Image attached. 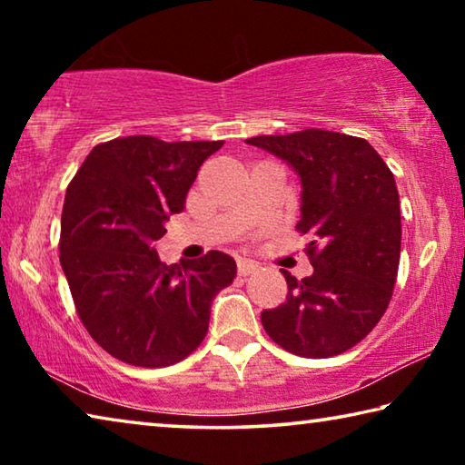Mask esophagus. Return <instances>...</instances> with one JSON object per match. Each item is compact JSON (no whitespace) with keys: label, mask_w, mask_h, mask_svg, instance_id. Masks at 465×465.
I'll return each instance as SVG.
<instances>
[{"label":"esophagus","mask_w":465,"mask_h":465,"mask_svg":"<svg viewBox=\"0 0 465 465\" xmlns=\"http://www.w3.org/2000/svg\"><path fill=\"white\" fill-rule=\"evenodd\" d=\"M258 271V264L254 261H250V258H240L238 261V274L240 277H248V274L256 272Z\"/></svg>","instance_id":"obj_1"}]
</instances>
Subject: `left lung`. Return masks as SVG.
<instances>
[{
    "mask_svg": "<svg viewBox=\"0 0 465 465\" xmlns=\"http://www.w3.org/2000/svg\"><path fill=\"white\" fill-rule=\"evenodd\" d=\"M285 160L302 180L297 230L310 235L313 272L282 271L287 302L261 313L274 342L299 357L341 355L371 332L398 277L400 196L391 170L365 139L305 129L246 139Z\"/></svg>",
    "mask_w": 465,
    "mask_h": 465,
    "instance_id": "8db88e82",
    "label": "left lung"
}]
</instances>
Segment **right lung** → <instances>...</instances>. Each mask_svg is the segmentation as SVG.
<instances>
[{
	"mask_svg": "<svg viewBox=\"0 0 465 465\" xmlns=\"http://www.w3.org/2000/svg\"><path fill=\"white\" fill-rule=\"evenodd\" d=\"M223 141L166 143L149 135L92 149L69 183L59 261L82 324L108 355L135 367L186 359L209 330L211 303L235 261L211 250L163 264L153 243L184 209L188 188Z\"/></svg>",
	"mask_w": 465,
	"mask_h": 465,
	"instance_id": "1",
	"label": "right lung"
}]
</instances>
